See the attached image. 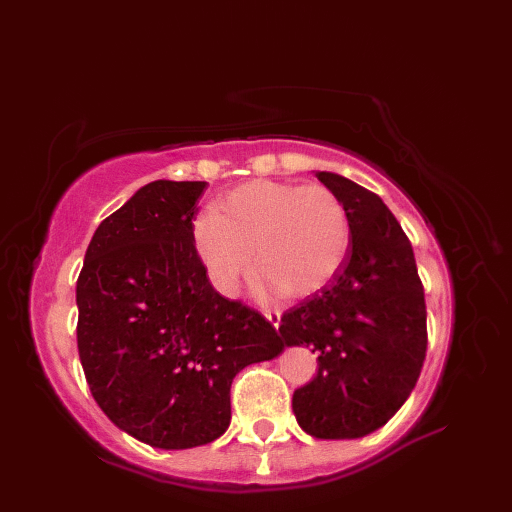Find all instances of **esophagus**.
<instances>
[{
    "label": "esophagus",
    "instance_id": "34e87169",
    "mask_svg": "<svg viewBox=\"0 0 512 512\" xmlns=\"http://www.w3.org/2000/svg\"><path fill=\"white\" fill-rule=\"evenodd\" d=\"M265 317L270 324L278 330L280 328V319H282V311L280 309H265Z\"/></svg>",
    "mask_w": 512,
    "mask_h": 512
}]
</instances>
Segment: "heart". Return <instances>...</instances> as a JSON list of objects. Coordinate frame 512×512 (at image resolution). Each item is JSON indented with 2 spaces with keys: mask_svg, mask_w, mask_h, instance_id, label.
<instances>
[{
  "mask_svg": "<svg viewBox=\"0 0 512 512\" xmlns=\"http://www.w3.org/2000/svg\"><path fill=\"white\" fill-rule=\"evenodd\" d=\"M193 245L209 284L224 297L249 276L253 253L265 288L305 297L340 270L351 222L324 184L255 180L197 215Z\"/></svg>",
  "mask_w": 512,
  "mask_h": 512,
  "instance_id": "b5f03b06",
  "label": "heart"
}]
</instances>
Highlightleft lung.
I'll list each match as a JSON object with an SVG mask.
<instances>
[{"label": "left lung", "instance_id": "1", "mask_svg": "<svg viewBox=\"0 0 512 512\" xmlns=\"http://www.w3.org/2000/svg\"><path fill=\"white\" fill-rule=\"evenodd\" d=\"M351 222L336 276L282 315L286 346H311L317 375L292 394L299 425L319 440L363 438L413 392L427 351L425 297L413 247L386 203L332 172H317Z\"/></svg>", "mask_w": 512, "mask_h": 512}]
</instances>
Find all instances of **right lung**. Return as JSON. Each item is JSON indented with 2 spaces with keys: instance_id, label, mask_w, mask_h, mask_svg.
<instances>
[{
  "instance_id": "right-lung-1",
  "label": "right lung",
  "mask_w": 512,
  "mask_h": 512,
  "mask_svg": "<svg viewBox=\"0 0 512 512\" xmlns=\"http://www.w3.org/2000/svg\"><path fill=\"white\" fill-rule=\"evenodd\" d=\"M207 182L155 180L95 230L76 282V342L101 411L149 446L209 444L230 386L284 342L259 311L215 290L193 245Z\"/></svg>"
}]
</instances>
